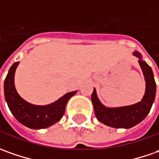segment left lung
<instances>
[{"label":"left lung","mask_w":159,"mask_h":159,"mask_svg":"<svg viewBox=\"0 0 159 159\" xmlns=\"http://www.w3.org/2000/svg\"><path fill=\"white\" fill-rule=\"evenodd\" d=\"M133 55L139 59L138 62L145 80V93L141 101L126 107H107L98 99L95 88L91 95L97 119L101 123L115 129H130L143 121L151 111L155 100L157 87L152 69L143 60L139 52L134 51Z\"/></svg>","instance_id":"obj_1"}]
</instances>
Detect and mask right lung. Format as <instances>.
<instances>
[{"label":"right lung","mask_w":159,"mask_h":159,"mask_svg":"<svg viewBox=\"0 0 159 159\" xmlns=\"http://www.w3.org/2000/svg\"><path fill=\"white\" fill-rule=\"evenodd\" d=\"M18 64L19 61H16L11 66L4 81V96L11 113L20 123L31 129H46L58 122L65 112L69 98L77 90L65 94L49 105L30 104L20 96L15 87V72Z\"/></svg>","instance_id":"add662e5"}]
</instances>
